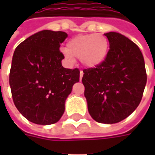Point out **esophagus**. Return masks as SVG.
<instances>
[{"label": "esophagus", "mask_w": 155, "mask_h": 155, "mask_svg": "<svg viewBox=\"0 0 155 155\" xmlns=\"http://www.w3.org/2000/svg\"><path fill=\"white\" fill-rule=\"evenodd\" d=\"M83 74H84V73H83V71H81V72H80V80H81V79H82V76H83Z\"/></svg>", "instance_id": "esophagus-1"}]
</instances>
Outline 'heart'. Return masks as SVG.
<instances>
[{"mask_svg":"<svg viewBox=\"0 0 155 155\" xmlns=\"http://www.w3.org/2000/svg\"><path fill=\"white\" fill-rule=\"evenodd\" d=\"M108 50L109 42L104 35L89 34L78 35L70 40L67 48H64L62 52L70 62H73L74 57H77L85 67L94 68L104 61Z\"/></svg>","mask_w":155,"mask_h":155,"instance_id":"1","label":"heart"}]
</instances>
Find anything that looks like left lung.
<instances>
[{"label": "left lung", "mask_w": 155, "mask_h": 155, "mask_svg": "<svg viewBox=\"0 0 155 155\" xmlns=\"http://www.w3.org/2000/svg\"><path fill=\"white\" fill-rule=\"evenodd\" d=\"M104 35L110 43L106 58L96 67L83 70L82 83L91 116L99 123L115 124L140 104L147 74L135 43L117 32Z\"/></svg>", "instance_id": "1"}]
</instances>
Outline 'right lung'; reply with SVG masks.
<instances>
[{
  "label": "right lung",
  "instance_id": "right-lung-1",
  "mask_svg": "<svg viewBox=\"0 0 155 155\" xmlns=\"http://www.w3.org/2000/svg\"><path fill=\"white\" fill-rule=\"evenodd\" d=\"M63 31H41L22 41L13 54L9 82L19 112L32 123L52 124L64 112V102L74 83L78 68L62 66Z\"/></svg>",
  "mask_w": 155,
  "mask_h": 155
}]
</instances>
